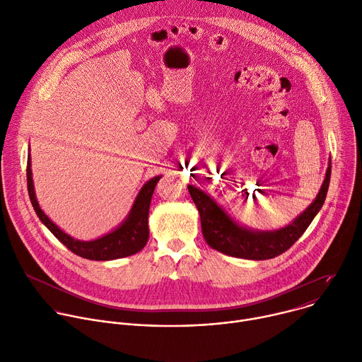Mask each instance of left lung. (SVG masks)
Instances as JSON below:
<instances>
[{
    "label": "left lung",
    "mask_w": 362,
    "mask_h": 362,
    "mask_svg": "<svg viewBox=\"0 0 362 362\" xmlns=\"http://www.w3.org/2000/svg\"><path fill=\"white\" fill-rule=\"evenodd\" d=\"M329 180L331 160L325 181L320 187L315 202L296 220L276 231H255L238 226L216 204L210 195L192 185H188V191L198 209L199 218H202L203 235L210 247L233 257L267 260L285 253L306 231L317 211L322 209L325 203Z\"/></svg>",
    "instance_id": "obj_1"
}]
</instances>
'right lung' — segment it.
<instances>
[{
    "mask_svg": "<svg viewBox=\"0 0 362 362\" xmlns=\"http://www.w3.org/2000/svg\"><path fill=\"white\" fill-rule=\"evenodd\" d=\"M160 177H153L149 180L142 189L139 191L135 203L132 206V210L128 216V218L122 223V226H119L116 230L112 233L92 240V242H80V240H74L64 231H62L43 211L40 209L35 194H34V187H33V178H31V164H30V155L27 159V188H28V195H30V202L34 207L35 214L38 218L42 220V223L60 240V242L74 255L89 259V260H115L120 257H127L132 256L138 252H141L149 237V228H148V213H149V204H151V198L155 189L156 182L159 181Z\"/></svg>",
    "mask_w": 362,
    "mask_h": 362,
    "instance_id": "1",
    "label": "right lung"
}]
</instances>
